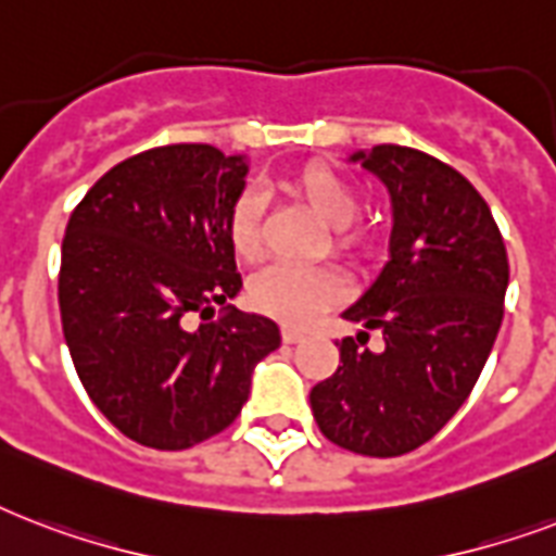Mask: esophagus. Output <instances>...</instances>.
<instances>
[{
	"mask_svg": "<svg viewBox=\"0 0 556 556\" xmlns=\"http://www.w3.org/2000/svg\"><path fill=\"white\" fill-rule=\"evenodd\" d=\"M281 337H283V342H287V345H292V342H299V339L304 337V333H301L299 327H290V325H287V327H283V330H281Z\"/></svg>",
	"mask_w": 556,
	"mask_h": 556,
	"instance_id": "1",
	"label": "esophagus"
}]
</instances>
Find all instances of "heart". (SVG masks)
Here are the masks:
<instances>
[{
	"label": "heart",
	"instance_id": "b5f03b06",
	"mask_svg": "<svg viewBox=\"0 0 556 556\" xmlns=\"http://www.w3.org/2000/svg\"><path fill=\"white\" fill-rule=\"evenodd\" d=\"M290 193H295L321 223L330 229V252L345 261H359L377 243V229L371 223L354 219L356 191L345 176L321 162L299 167L287 179ZM231 252L243 264L261 257V200L255 193H240L231 202L226 219ZM342 283L325 266H269L249 287V299L261 313L281 318L287 325H307L309 318L330 307L339 299Z\"/></svg>",
	"mask_w": 556,
	"mask_h": 556
}]
</instances>
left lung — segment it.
Segmentation results:
<instances>
[{
    "label": "left lung",
    "mask_w": 556,
    "mask_h": 556,
    "mask_svg": "<svg viewBox=\"0 0 556 556\" xmlns=\"http://www.w3.org/2000/svg\"><path fill=\"white\" fill-rule=\"evenodd\" d=\"M394 205L391 261L342 316L380 330L339 342V368L309 391L327 441L394 458L441 432L470 397L505 316L507 249L467 176L424 150L377 144L354 153Z\"/></svg>",
    "instance_id": "obj_1"
}]
</instances>
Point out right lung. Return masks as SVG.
Segmentation results:
<instances>
[{
    "label": "right lung",
    "mask_w": 556,
    "mask_h": 556,
    "mask_svg": "<svg viewBox=\"0 0 556 556\" xmlns=\"http://www.w3.org/2000/svg\"><path fill=\"white\" fill-rule=\"evenodd\" d=\"M247 170L211 144H165L110 167L68 217V354L101 415L150 450H188L235 424L255 365L281 345L273 318L226 307L211 321L243 283L226 219Z\"/></svg>",
    "instance_id": "add662e5"
}]
</instances>
